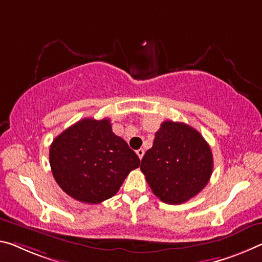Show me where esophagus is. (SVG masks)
Listing matches in <instances>:
<instances>
[{
    "label": "esophagus",
    "instance_id": "1",
    "mask_svg": "<svg viewBox=\"0 0 262 262\" xmlns=\"http://www.w3.org/2000/svg\"><path fill=\"white\" fill-rule=\"evenodd\" d=\"M136 154H138L139 159L142 160V157H143V155H144V149H142V148L138 149V150H136Z\"/></svg>",
    "mask_w": 262,
    "mask_h": 262
}]
</instances>
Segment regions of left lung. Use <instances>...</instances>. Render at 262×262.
Returning a JSON list of instances; mask_svg holds the SVG:
<instances>
[{"label":"left lung","instance_id":"8db88e82","mask_svg":"<svg viewBox=\"0 0 262 262\" xmlns=\"http://www.w3.org/2000/svg\"><path fill=\"white\" fill-rule=\"evenodd\" d=\"M140 169L156 197L167 204H182L210 181L212 151L201 133L189 124L164 121Z\"/></svg>","mask_w":262,"mask_h":262}]
</instances>
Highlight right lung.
<instances>
[{
	"mask_svg": "<svg viewBox=\"0 0 262 262\" xmlns=\"http://www.w3.org/2000/svg\"><path fill=\"white\" fill-rule=\"evenodd\" d=\"M50 165L58 185L79 202L98 204L113 197L138 155L112 130L110 119H82L53 140Z\"/></svg>",
	"mask_w": 262,
	"mask_h": 262,
	"instance_id": "right-lung-1",
	"label": "right lung"
}]
</instances>
